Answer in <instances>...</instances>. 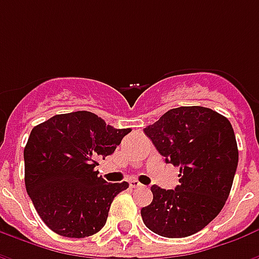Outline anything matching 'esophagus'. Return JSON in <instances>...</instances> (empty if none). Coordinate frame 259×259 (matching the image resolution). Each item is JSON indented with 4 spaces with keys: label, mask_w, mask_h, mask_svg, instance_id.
I'll use <instances>...</instances> for the list:
<instances>
[{
    "label": "esophagus",
    "mask_w": 259,
    "mask_h": 259,
    "mask_svg": "<svg viewBox=\"0 0 259 259\" xmlns=\"http://www.w3.org/2000/svg\"><path fill=\"white\" fill-rule=\"evenodd\" d=\"M130 187H132V189H141V187H144V186L141 185V183H139L137 180H133V182H130Z\"/></svg>",
    "instance_id": "esophagus-1"
}]
</instances>
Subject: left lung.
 I'll list each match as a JSON object with an SVG mask.
<instances>
[{
  "instance_id": "8db88e82",
  "label": "left lung",
  "mask_w": 259,
  "mask_h": 259,
  "mask_svg": "<svg viewBox=\"0 0 259 259\" xmlns=\"http://www.w3.org/2000/svg\"><path fill=\"white\" fill-rule=\"evenodd\" d=\"M144 133L166 163L179 166L180 179L175 190L152 186V202L141 208L143 222L169 239L200 232L222 211L239 163L229 119L205 107H179Z\"/></svg>"
}]
</instances>
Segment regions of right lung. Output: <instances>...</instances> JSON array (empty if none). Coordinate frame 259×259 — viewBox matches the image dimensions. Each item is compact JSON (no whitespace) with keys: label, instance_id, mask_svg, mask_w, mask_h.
Here are the masks:
<instances>
[{"label":"right lung","instance_id":"right-lung-1","mask_svg":"<svg viewBox=\"0 0 259 259\" xmlns=\"http://www.w3.org/2000/svg\"><path fill=\"white\" fill-rule=\"evenodd\" d=\"M130 132L89 111L55 115L33 127L23 151L26 191L53 232L81 239L104 228L113 198L129 185L108 183L94 168Z\"/></svg>","mask_w":259,"mask_h":259}]
</instances>
